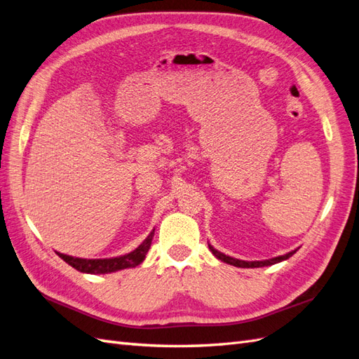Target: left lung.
Segmentation results:
<instances>
[{
    "label": "left lung",
    "mask_w": 359,
    "mask_h": 359,
    "mask_svg": "<svg viewBox=\"0 0 359 359\" xmlns=\"http://www.w3.org/2000/svg\"><path fill=\"white\" fill-rule=\"evenodd\" d=\"M209 249H210V252L214 253L215 258H218L219 261H223V262H226V264H231V265H235V267H240V269L267 267V265H273V264H278V262H282V261H285V259H288V258H291V256H292L294 253H296V250H292V252H290V253H287V255H283V256H278V258H271V259H265V261H241V259L231 258V256H227V255H224V253H222V252L215 250L214 247L210 245V244H209Z\"/></svg>",
    "instance_id": "8db88e82"
}]
</instances>
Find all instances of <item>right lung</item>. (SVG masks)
I'll return each mask as SVG.
<instances>
[{
  "instance_id": "add662e5",
  "label": "right lung",
  "mask_w": 359,
  "mask_h": 359,
  "mask_svg": "<svg viewBox=\"0 0 359 359\" xmlns=\"http://www.w3.org/2000/svg\"><path fill=\"white\" fill-rule=\"evenodd\" d=\"M154 236V229L150 232V235L145 238L144 243L141 245H137L136 249L130 253L118 256V258H106V259H83V258H74V256H68L59 253L60 258L69 264L71 267H74L76 270L81 273H90V274H106V273H112L118 270H124V269H132L140 265L144 259L145 255L149 252L151 240Z\"/></svg>"
}]
</instances>
